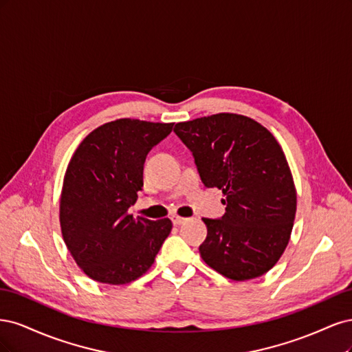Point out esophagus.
<instances>
[{
    "instance_id": "34e87169",
    "label": "esophagus",
    "mask_w": 352,
    "mask_h": 352,
    "mask_svg": "<svg viewBox=\"0 0 352 352\" xmlns=\"http://www.w3.org/2000/svg\"><path fill=\"white\" fill-rule=\"evenodd\" d=\"M186 219H184V217H180V216H173L172 217V221H173V225L175 226H179V225H182V223L185 221Z\"/></svg>"
}]
</instances>
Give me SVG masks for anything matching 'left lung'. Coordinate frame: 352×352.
I'll return each instance as SVG.
<instances>
[{
    "label": "left lung",
    "instance_id": "left-lung-1",
    "mask_svg": "<svg viewBox=\"0 0 352 352\" xmlns=\"http://www.w3.org/2000/svg\"><path fill=\"white\" fill-rule=\"evenodd\" d=\"M175 132L192 151L202 184L225 195V216L202 219V260L232 280L260 278L282 257L296 212L282 146L263 124L233 113L180 122Z\"/></svg>",
    "mask_w": 352,
    "mask_h": 352
}]
</instances>
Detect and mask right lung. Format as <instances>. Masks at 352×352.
Masks as SVG:
<instances>
[{"label": "right lung", "mask_w": 352, "mask_h": 352, "mask_svg": "<svg viewBox=\"0 0 352 352\" xmlns=\"http://www.w3.org/2000/svg\"><path fill=\"white\" fill-rule=\"evenodd\" d=\"M175 123L119 119L101 124L72 155L60 197V226L73 260L100 283L141 278L172 230L168 219H135L146 154Z\"/></svg>", "instance_id": "obj_1"}]
</instances>
